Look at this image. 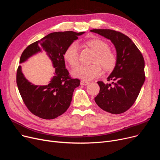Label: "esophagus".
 Listing matches in <instances>:
<instances>
[{"instance_id":"esophagus-1","label":"esophagus","mask_w":160,"mask_h":160,"mask_svg":"<svg viewBox=\"0 0 160 160\" xmlns=\"http://www.w3.org/2000/svg\"><path fill=\"white\" fill-rule=\"evenodd\" d=\"M80 84L83 85V86H87V85L89 84V82H88V81H86V80H81Z\"/></svg>"}]
</instances>
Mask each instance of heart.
<instances>
[{"label":"heart","instance_id":"b5f03b06","mask_svg":"<svg viewBox=\"0 0 160 160\" xmlns=\"http://www.w3.org/2000/svg\"><path fill=\"white\" fill-rule=\"evenodd\" d=\"M88 46L93 48L96 55L93 64L79 65L72 71L74 77L83 80H91L99 77L102 74V68L106 71H112L117 65V54L110 49L106 41L100 39H93L86 42ZM65 60L71 67H74L79 62V46L77 41H73L67 47L64 52Z\"/></svg>","mask_w":160,"mask_h":160}]
</instances>
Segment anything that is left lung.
<instances>
[{
	"instance_id": "obj_1",
	"label": "left lung",
	"mask_w": 160,
	"mask_h": 160,
	"mask_svg": "<svg viewBox=\"0 0 160 160\" xmlns=\"http://www.w3.org/2000/svg\"><path fill=\"white\" fill-rule=\"evenodd\" d=\"M90 31L110 39L116 48L117 56V65L107 78L112 82H97L100 91L95 101L107 112L124 113L135 102L145 82L143 56L133 42L120 32L110 29Z\"/></svg>"
}]
</instances>
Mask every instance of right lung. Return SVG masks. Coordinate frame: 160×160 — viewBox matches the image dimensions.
<instances>
[{
	"label": "right lung",
	"instance_id": "add662e5",
	"mask_svg": "<svg viewBox=\"0 0 160 160\" xmlns=\"http://www.w3.org/2000/svg\"><path fill=\"white\" fill-rule=\"evenodd\" d=\"M83 33L72 31L52 32L24 50L20 63L43 50L55 68V76L48 85L36 86L25 78L21 67H18L17 85L24 104L33 115L41 119H53L69 108L73 91L80 86V80L71 77L69 71L65 69L63 55L67 47Z\"/></svg>",
	"mask_w": 160,
	"mask_h": 160
}]
</instances>
